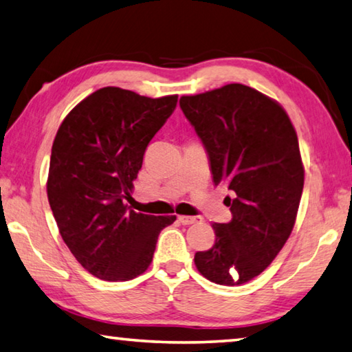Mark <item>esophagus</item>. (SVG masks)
Masks as SVG:
<instances>
[{"instance_id":"34e87169","label":"esophagus","mask_w":352,"mask_h":352,"mask_svg":"<svg viewBox=\"0 0 352 352\" xmlns=\"http://www.w3.org/2000/svg\"><path fill=\"white\" fill-rule=\"evenodd\" d=\"M178 220H180V223H183V225H192V223H197V222H200V217L178 216Z\"/></svg>"}]
</instances>
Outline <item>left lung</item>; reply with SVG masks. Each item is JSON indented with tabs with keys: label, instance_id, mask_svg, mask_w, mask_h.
Returning <instances> with one entry per match:
<instances>
[{
	"label": "left lung",
	"instance_id": "left-lung-1",
	"mask_svg": "<svg viewBox=\"0 0 352 352\" xmlns=\"http://www.w3.org/2000/svg\"><path fill=\"white\" fill-rule=\"evenodd\" d=\"M180 107L210 157L214 184L226 186L233 219L212 223L216 242L197 252V270L220 285L261 275L294 230L305 166L294 124L275 99L242 83L182 96Z\"/></svg>",
	"mask_w": 352,
	"mask_h": 352
}]
</instances>
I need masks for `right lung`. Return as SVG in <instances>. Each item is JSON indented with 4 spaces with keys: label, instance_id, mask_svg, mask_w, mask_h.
Returning a JSON list of instances; mask_svg holds the SVG:
<instances>
[{
    "label": "right lung",
    "instance_id": "obj_1",
    "mask_svg": "<svg viewBox=\"0 0 352 352\" xmlns=\"http://www.w3.org/2000/svg\"><path fill=\"white\" fill-rule=\"evenodd\" d=\"M177 99L105 87L80 100L57 130L47 200L69 252L104 281H130L144 273L160 231L175 222V216L135 212L126 200L146 147Z\"/></svg>",
    "mask_w": 352,
    "mask_h": 352
}]
</instances>
